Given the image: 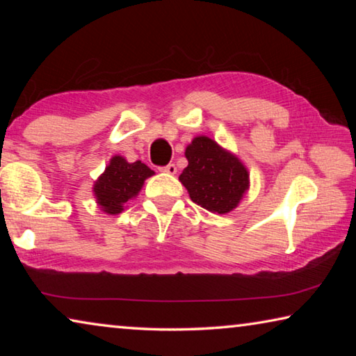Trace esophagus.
<instances>
[{"label": "esophagus", "instance_id": "1", "mask_svg": "<svg viewBox=\"0 0 356 356\" xmlns=\"http://www.w3.org/2000/svg\"><path fill=\"white\" fill-rule=\"evenodd\" d=\"M161 171L166 172V174H171V176H174V174L177 172V168H176V165H174V163H170V165H166L165 168H161Z\"/></svg>", "mask_w": 356, "mask_h": 356}]
</instances>
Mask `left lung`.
I'll return each mask as SVG.
<instances>
[{"label":"left lung","mask_w":356,"mask_h":356,"mask_svg":"<svg viewBox=\"0 0 356 356\" xmlns=\"http://www.w3.org/2000/svg\"><path fill=\"white\" fill-rule=\"evenodd\" d=\"M188 166L179 180L191 201L212 213L225 215L237 209L250 190V172L231 150L209 136H195L185 149Z\"/></svg>","instance_id":"left-lung-1"}]
</instances>
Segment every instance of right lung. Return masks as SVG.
<instances>
[{
	"mask_svg": "<svg viewBox=\"0 0 356 356\" xmlns=\"http://www.w3.org/2000/svg\"><path fill=\"white\" fill-rule=\"evenodd\" d=\"M154 174L140 160L129 163L122 155H113L105 171L92 186L99 209L108 215L120 213L125 209V204L140 195L144 180L152 177Z\"/></svg>",
	"mask_w": 356,
	"mask_h": 356,
	"instance_id": "obj_1",
	"label": "right lung"
}]
</instances>
